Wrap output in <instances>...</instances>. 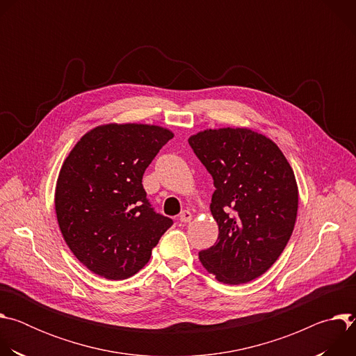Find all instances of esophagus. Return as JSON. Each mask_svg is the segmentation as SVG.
Wrapping results in <instances>:
<instances>
[{"instance_id":"1","label":"esophagus","mask_w":356,"mask_h":356,"mask_svg":"<svg viewBox=\"0 0 356 356\" xmlns=\"http://www.w3.org/2000/svg\"><path fill=\"white\" fill-rule=\"evenodd\" d=\"M191 218H193V216H191V213L190 211H187V210H184V211H181L180 213V216H179V220L181 221V222H188V221H191Z\"/></svg>"}]
</instances>
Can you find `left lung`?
Here are the masks:
<instances>
[{"label": "left lung", "instance_id": "8db88e82", "mask_svg": "<svg viewBox=\"0 0 356 356\" xmlns=\"http://www.w3.org/2000/svg\"><path fill=\"white\" fill-rule=\"evenodd\" d=\"M188 145L214 180L211 214L218 239L200 261L228 284L262 276L282 255L297 217L293 169L275 142L246 128L190 136Z\"/></svg>", "mask_w": 356, "mask_h": 356}]
</instances>
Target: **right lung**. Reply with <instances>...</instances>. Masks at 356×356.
Here are the masks:
<instances>
[{"mask_svg": "<svg viewBox=\"0 0 356 356\" xmlns=\"http://www.w3.org/2000/svg\"><path fill=\"white\" fill-rule=\"evenodd\" d=\"M172 138L155 125H101L66 158L55 194L58 222L74 257L95 275L134 276L173 225L152 207L142 184L146 168Z\"/></svg>", "mask_w": 356, "mask_h": 356, "instance_id": "add662e5", "label": "right lung"}]
</instances>
